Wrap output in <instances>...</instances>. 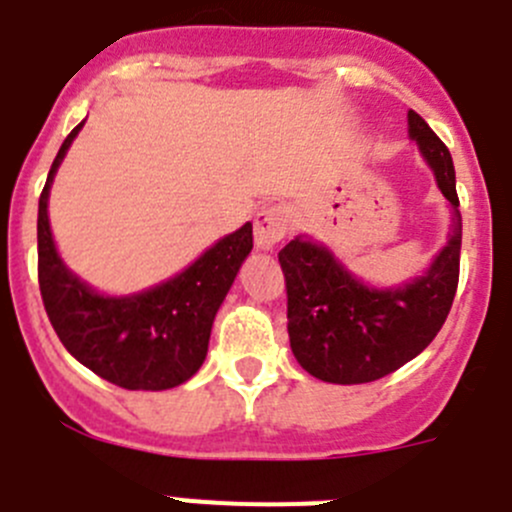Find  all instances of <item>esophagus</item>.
<instances>
[{
  "mask_svg": "<svg viewBox=\"0 0 512 512\" xmlns=\"http://www.w3.org/2000/svg\"><path fill=\"white\" fill-rule=\"evenodd\" d=\"M292 212L284 205H266L264 210L256 215V248L261 251H271L274 246L287 238L292 230Z\"/></svg>",
  "mask_w": 512,
  "mask_h": 512,
  "instance_id": "esophagus-1",
  "label": "esophagus"
}]
</instances>
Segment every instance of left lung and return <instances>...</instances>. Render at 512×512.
Wrapping results in <instances>:
<instances>
[{
  "label": "left lung",
  "instance_id": "obj_1",
  "mask_svg": "<svg viewBox=\"0 0 512 512\" xmlns=\"http://www.w3.org/2000/svg\"><path fill=\"white\" fill-rule=\"evenodd\" d=\"M408 125L454 210L449 243L423 277L395 289H374L320 243L295 238L279 251L289 346L302 369L323 382L364 384L397 372L436 338L454 302L461 253L454 161L418 112H408Z\"/></svg>",
  "mask_w": 512,
  "mask_h": 512
}]
</instances>
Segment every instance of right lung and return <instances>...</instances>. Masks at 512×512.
Instances as JSON below:
<instances>
[{
  "label": "right lung",
  "mask_w": 512,
  "mask_h": 512,
  "mask_svg": "<svg viewBox=\"0 0 512 512\" xmlns=\"http://www.w3.org/2000/svg\"><path fill=\"white\" fill-rule=\"evenodd\" d=\"M79 122L48 171L38 202V282L53 330L76 361L125 390H171L202 366L212 320L253 248L246 223L169 282L130 297H104L63 266L48 223L53 176Z\"/></svg>",
  "instance_id": "add662e5"
}]
</instances>
